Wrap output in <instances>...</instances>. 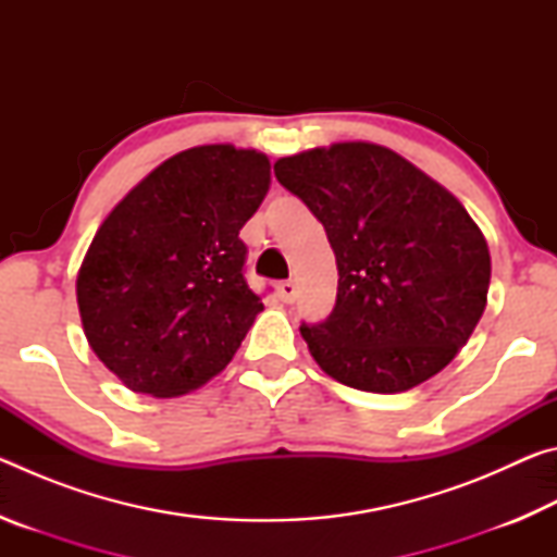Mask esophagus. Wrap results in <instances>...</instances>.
I'll return each instance as SVG.
<instances>
[{
	"label": "esophagus",
	"mask_w": 557,
	"mask_h": 557,
	"mask_svg": "<svg viewBox=\"0 0 557 557\" xmlns=\"http://www.w3.org/2000/svg\"><path fill=\"white\" fill-rule=\"evenodd\" d=\"M277 297L285 301V305H289V301H295V297H297V285L292 280H285V282H280L277 285Z\"/></svg>",
	"instance_id": "1"
}]
</instances>
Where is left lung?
<instances>
[{
    "label": "left lung",
    "instance_id": "left-lung-1",
    "mask_svg": "<svg viewBox=\"0 0 557 557\" xmlns=\"http://www.w3.org/2000/svg\"><path fill=\"white\" fill-rule=\"evenodd\" d=\"M332 243L336 307L299 332L348 388L403 393L440 373L484 314L492 256L445 186L373 143H336L275 162Z\"/></svg>",
    "mask_w": 557,
    "mask_h": 557
}]
</instances>
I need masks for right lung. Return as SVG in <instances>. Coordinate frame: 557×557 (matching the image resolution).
Here are the masks:
<instances>
[{
    "instance_id": "right-lung-1",
    "label": "right lung",
    "mask_w": 557,
    "mask_h": 557,
    "mask_svg": "<svg viewBox=\"0 0 557 557\" xmlns=\"http://www.w3.org/2000/svg\"><path fill=\"white\" fill-rule=\"evenodd\" d=\"M268 188L262 152L201 145L152 169L100 223L75 297L90 348L129 391L174 398L231 363L262 312L238 233Z\"/></svg>"
}]
</instances>
